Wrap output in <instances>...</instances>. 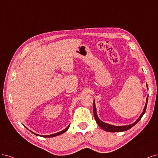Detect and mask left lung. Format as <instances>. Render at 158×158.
Instances as JSON below:
<instances>
[{"label":"left lung","mask_w":158,"mask_h":158,"mask_svg":"<svg viewBox=\"0 0 158 158\" xmlns=\"http://www.w3.org/2000/svg\"><path fill=\"white\" fill-rule=\"evenodd\" d=\"M147 87L148 88V85L147 84ZM148 96L147 98V100H146V104L145 106L144 107V109L143 110V113H141V114L140 115L139 117L136 120V121L135 122H133V124H130V125H126V126H114V125H111L109 124H107L105 123V122H102L99 117L98 116L97 113H96V105H95V100H94V105H93V112H94V118L95 120L96 121V122L98 123V124L99 125V126L101 127L102 129L105 131H108V132H121V131H127L130 128H131L133 126H135L137 122L141 119V118L143 117V116L144 115V114L145 113L146 111V109H147V102H148Z\"/></svg>","instance_id":"obj_1"}]
</instances>
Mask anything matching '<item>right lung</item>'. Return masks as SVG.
<instances>
[{
	"mask_svg": "<svg viewBox=\"0 0 158 158\" xmlns=\"http://www.w3.org/2000/svg\"><path fill=\"white\" fill-rule=\"evenodd\" d=\"M69 127V125L67 127H66L65 129L61 131H59V132H58V133H56L52 134V135H38V134H36V133H35L31 131V130H30V131H31L32 133H34V135H37V136H42V137H56V136H57V135H61V134L64 133V132H66V131L68 130Z\"/></svg>",
	"mask_w": 158,
	"mask_h": 158,
	"instance_id": "right-lung-1",
	"label": "right lung"
}]
</instances>
